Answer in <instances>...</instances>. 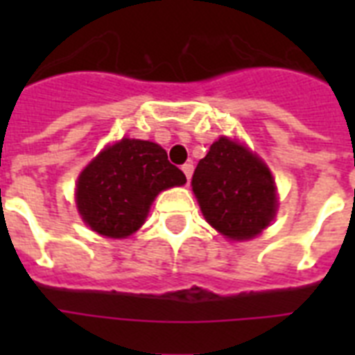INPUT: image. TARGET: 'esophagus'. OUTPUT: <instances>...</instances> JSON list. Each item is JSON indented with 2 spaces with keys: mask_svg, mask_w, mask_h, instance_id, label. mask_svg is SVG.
<instances>
[{
  "mask_svg": "<svg viewBox=\"0 0 355 355\" xmlns=\"http://www.w3.org/2000/svg\"><path fill=\"white\" fill-rule=\"evenodd\" d=\"M182 171H184V175H186V178H188V180H191V175H193V164H184Z\"/></svg>",
  "mask_w": 355,
  "mask_h": 355,
  "instance_id": "34e87169",
  "label": "esophagus"
}]
</instances>
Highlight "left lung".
<instances>
[{
	"label": "left lung",
	"instance_id": "left-lung-1",
	"mask_svg": "<svg viewBox=\"0 0 355 355\" xmlns=\"http://www.w3.org/2000/svg\"><path fill=\"white\" fill-rule=\"evenodd\" d=\"M191 186L206 221L230 239L258 236L276 214V189L267 166L225 136L197 164Z\"/></svg>",
	"mask_w": 355,
	"mask_h": 355
}]
</instances>
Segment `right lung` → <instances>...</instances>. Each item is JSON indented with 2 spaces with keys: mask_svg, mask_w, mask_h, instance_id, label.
Instances as JSON below:
<instances>
[{
  "mask_svg": "<svg viewBox=\"0 0 355 355\" xmlns=\"http://www.w3.org/2000/svg\"><path fill=\"white\" fill-rule=\"evenodd\" d=\"M184 182L186 175L167 160L160 145L123 138L80 173L77 208L94 232L127 237L144 225L162 189Z\"/></svg>",
  "mask_w": 355,
  "mask_h": 355,
  "instance_id": "1",
  "label": "right lung"
}]
</instances>
